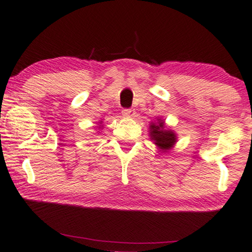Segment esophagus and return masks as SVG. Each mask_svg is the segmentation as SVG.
Returning a JSON list of instances; mask_svg holds the SVG:
<instances>
[{
    "label": "esophagus",
    "mask_w": 252,
    "mask_h": 252,
    "mask_svg": "<svg viewBox=\"0 0 252 252\" xmlns=\"http://www.w3.org/2000/svg\"><path fill=\"white\" fill-rule=\"evenodd\" d=\"M123 115L125 116V117H134L135 110L134 109H125V110H123Z\"/></svg>",
    "instance_id": "34e87169"
}]
</instances>
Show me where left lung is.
I'll return each instance as SVG.
<instances>
[{"mask_svg":"<svg viewBox=\"0 0 252 252\" xmlns=\"http://www.w3.org/2000/svg\"><path fill=\"white\" fill-rule=\"evenodd\" d=\"M150 140L153 141L159 152H169L177 142V135L173 129L166 126L165 120L157 118L156 122H151L149 126Z\"/></svg>","mask_w":252,"mask_h":252,"instance_id":"left-lung-1","label":"left lung"}]
</instances>
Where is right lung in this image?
Segmentation results:
<instances>
[{"label": "right lung", "mask_w": 252, "mask_h": 252, "mask_svg": "<svg viewBox=\"0 0 252 252\" xmlns=\"http://www.w3.org/2000/svg\"><path fill=\"white\" fill-rule=\"evenodd\" d=\"M101 124H102V122H100V125H99V126H97V128H99V129H101V128H102V127H103V125H101Z\"/></svg>", "instance_id": "right-lung-1"}]
</instances>
